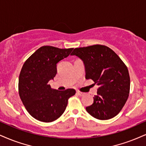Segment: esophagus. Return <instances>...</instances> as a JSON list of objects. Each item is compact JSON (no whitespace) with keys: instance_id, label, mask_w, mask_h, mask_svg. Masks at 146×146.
<instances>
[{"instance_id":"1","label":"esophagus","mask_w":146,"mask_h":146,"mask_svg":"<svg viewBox=\"0 0 146 146\" xmlns=\"http://www.w3.org/2000/svg\"><path fill=\"white\" fill-rule=\"evenodd\" d=\"M76 94L78 95L79 96H83L84 95V93L82 92H80V91H76Z\"/></svg>"}]
</instances>
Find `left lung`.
<instances>
[{
  "label": "left lung",
  "mask_w": 146,
  "mask_h": 146,
  "mask_svg": "<svg viewBox=\"0 0 146 146\" xmlns=\"http://www.w3.org/2000/svg\"><path fill=\"white\" fill-rule=\"evenodd\" d=\"M72 55L83 62L85 78L100 86L93 103L86 108L90 115L99 120H108L120 112L130 90L128 69L114 51L104 45L76 48Z\"/></svg>",
  "instance_id": "8db88e82"
}]
</instances>
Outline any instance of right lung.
<instances>
[{
	"instance_id": "add662e5",
	"label": "right lung",
	"mask_w": 146,
	"mask_h": 146,
	"mask_svg": "<svg viewBox=\"0 0 146 146\" xmlns=\"http://www.w3.org/2000/svg\"><path fill=\"white\" fill-rule=\"evenodd\" d=\"M72 50L41 46L23 65L19 77V97L35 119L44 123L57 119L64 112L68 99L76 93L73 89H52L48 84L57 72V63L67 57Z\"/></svg>"
}]
</instances>
